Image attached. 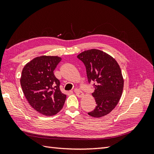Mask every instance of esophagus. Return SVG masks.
Listing matches in <instances>:
<instances>
[{"label":"esophagus","instance_id":"esophagus-1","mask_svg":"<svg viewBox=\"0 0 154 154\" xmlns=\"http://www.w3.org/2000/svg\"><path fill=\"white\" fill-rule=\"evenodd\" d=\"M74 92L75 93V94H77V96L78 97L81 98V97H83L84 96V94H83V93L82 92V91H80L79 89H75L74 90Z\"/></svg>","mask_w":154,"mask_h":154}]
</instances>
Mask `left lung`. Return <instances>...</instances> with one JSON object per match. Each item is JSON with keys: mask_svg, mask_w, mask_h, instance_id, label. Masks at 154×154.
Segmentation results:
<instances>
[{"mask_svg": "<svg viewBox=\"0 0 154 154\" xmlns=\"http://www.w3.org/2000/svg\"><path fill=\"white\" fill-rule=\"evenodd\" d=\"M85 65L89 83L94 82L92 93L97 106L89 115L103 117L109 114L122 96L124 79L119 63L110 55L97 49L84 51L77 55Z\"/></svg>", "mask_w": 154, "mask_h": 154, "instance_id": "left-lung-1", "label": "left lung"}]
</instances>
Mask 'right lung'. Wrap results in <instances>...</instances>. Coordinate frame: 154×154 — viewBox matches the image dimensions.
I'll list each match as a JSON object with an SVG mask.
<instances>
[{
  "label": "right lung",
  "mask_w": 154,
  "mask_h": 154,
  "mask_svg": "<svg viewBox=\"0 0 154 154\" xmlns=\"http://www.w3.org/2000/svg\"><path fill=\"white\" fill-rule=\"evenodd\" d=\"M61 60L58 56L42 55L26 64L22 71L20 85L25 97L34 109L45 116L60 112L66 99L54 73Z\"/></svg>",
  "instance_id": "obj_1"
}]
</instances>
